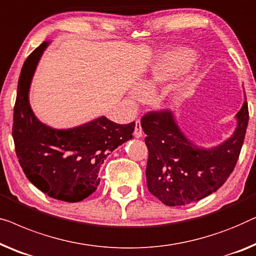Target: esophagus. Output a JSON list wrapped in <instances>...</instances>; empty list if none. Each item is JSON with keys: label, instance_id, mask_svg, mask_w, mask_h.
Masks as SVG:
<instances>
[{"label": "esophagus", "instance_id": "obj_1", "mask_svg": "<svg viewBox=\"0 0 256 256\" xmlns=\"http://www.w3.org/2000/svg\"><path fill=\"white\" fill-rule=\"evenodd\" d=\"M143 135V130H142V126H140V121L136 120V124H135V130H134V136L136 138H140Z\"/></svg>", "mask_w": 256, "mask_h": 256}]
</instances>
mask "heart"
<instances>
[{"mask_svg":"<svg viewBox=\"0 0 256 256\" xmlns=\"http://www.w3.org/2000/svg\"><path fill=\"white\" fill-rule=\"evenodd\" d=\"M195 58V52L187 47H176L165 50L151 64L149 72L142 80V88L148 92H154L158 86L176 78L190 69ZM130 97L134 99L142 97V90L134 88L130 92Z\"/></svg>","mask_w":256,"mask_h":256,"instance_id":"1","label":"heart"}]
</instances>
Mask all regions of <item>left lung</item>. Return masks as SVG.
Wrapping results in <instances>:
<instances>
[{"mask_svg": "<svg viewBox=\"0 0 256 256\" xmlns=\"http://www.w3.org/2000/svg\"><path fill=\"white\" fill-rule=\"evenodd\" d=\"M233 134L217 146L192 143L172 112H152L142 118L149 150L146 184L149 192L168 206H184L206 198L223 186L238 160L248 124L244 102L236 114Z\"/></svg>", "mask_w": 256, "mask_h": 256, "instance_id": "8db88e82", "label": "left lung"}]
</instances>
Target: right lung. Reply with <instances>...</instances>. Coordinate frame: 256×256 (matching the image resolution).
I'll return each instance as SVG.
<instances>
[{"label": "right lung", "instance_id": "obj_1", "mask_svg": "<svg viewBox=\"0 0 256 256\" xmlns=\"http://www.w3.org/2000/svg\"><path fill=\"white\" fill-rule=\"evenodd\" d=\"M48 45L50 42H44L22 68L14 108V148L25 176L38 190L55 200L80 202L97 190L99 170L107 156L132 138L135 122L118 124L99 116L66 129L42 124L33 113L28 94Z\"/></svg>", "mask_w": 256, "mask_h": 256}]
</instances>
